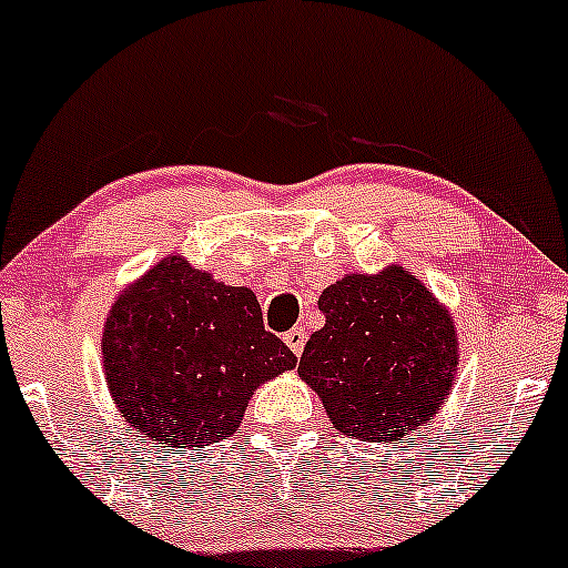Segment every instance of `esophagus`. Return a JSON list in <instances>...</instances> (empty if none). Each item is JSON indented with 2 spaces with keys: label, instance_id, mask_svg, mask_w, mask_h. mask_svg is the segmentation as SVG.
<instances>
[{
  "label": "esophagus",
  "instance_id": "34e87169",
  "mask_svg": "<svg viewBox=\"0 0 568 568\" xmlns=\"http://www.w3.org/2000/svg\"><path fill=\"white\" fill-rule=\"evenodd\" d=\"M283 341H285V344L291 346V352L296 354V357H302L304 344H306V333H304V327H291V331L285 333V336H283Z\"/></svg>",
  "mask_w": 568,
  "mask_h": 568
}]
</instances>
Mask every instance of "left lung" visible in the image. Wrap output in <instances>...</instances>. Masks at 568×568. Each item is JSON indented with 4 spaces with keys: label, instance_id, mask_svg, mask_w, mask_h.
Instances as JSON below:
<instances>
[{
    "label": "left lung",
    "instance_id": "obj_1",
    "mask_svg": "<svg viewBox=\"0 0 568 568\" xmlns=\"http://www.w3.org/2000/svg\"><path fill=\"white\" fill-rule=\"evenodd\" d=\"M323 331L306 341L298 375L341 434L396 442L432 420L453 386L449 314L402 266L349 275L323 291Z\"/></svg>",
    "mask_w": 568,
    "mask_h": 568
}]
</instances>
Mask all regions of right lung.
<instances>
[{
	"label": "right lung",
	"mask_w": 568,
	"mask_h": 568,
	"mask_svg": "<svg viewBox=\"0 0 568 568\" xmlns=\"http://www.w3.org/2000/svg\"><path fill=\"white\" fill-rule=\"evenodd\" d=\"M119 413L155 444L206 447L241 426L251 394L296 367L254 291L169 256L113 304L102 336Z\"/></svg>",
	"instance_id": "1"
}]
</instances>
